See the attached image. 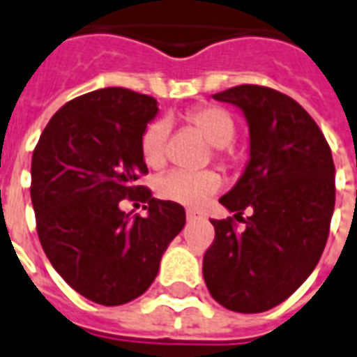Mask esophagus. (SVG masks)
<instances>
[{
	"instance_id": "esophagus-1",
	"label": "esophagus",
	"mask_w": 357,
	"mask_h": 357,
	"mask_svg": "<svg viewBox=\"0 0 357 357\" xmlns=\"http://www.w3.org/2000/svg\"><path fill=\"white\" fill-rule=\"evenodd\" d=\"M198 218H202V215L198 211H195V209H187V220H198Z\"/></svg>"
}]
</instances>
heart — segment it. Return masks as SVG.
Returning <instances> with one entry per match:
<instances>
[{
  "label": "heart",
  "instance_id": "1",
  "mask_svg": "<svg viewBox=\"0 0 357 357\" xmlns=\"http://www.w3.org/2000/svg\"><path fill=\"white\" fill-rule=\"evenodd\" d=\"M187 128L195 129L213 146V155L222 167H229L235 161V150L231 142L237 133V123L234 116L224 107L206 103L189 109L183 114ZM168 122L155 120L144 129L140 137V153L150 168H159L167 161ZM222 179L215 170H170L157 181V190L167 200L185 204V206H200L207 196L215 195L220 189Z\"/></svg>",
  "mask_w": 357,
  "mask_h": 357
}]
</instances>
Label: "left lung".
Returning <instances> with one entry per match:
<instances>
[{
  "label": "left lung",
  "mask_w": 357,
  "mask_h": 357,
  "mask_svg": "<svg viewBox=\"0 0 357 357\" xmlns=\"http://www.w3.org/2000/svg\"><path fill=\"white\" fill-rule=\"evenodd\" d=\"M213 98L243 109L248 120V167L220 204L237 220L246 208L250 217L243 231L231 217L211 218L215 241L204 255V280L226 310L261 313L287 300L324 252L335 206L332 150L287 94L238 85Z\"/></svg>",
  "instance_id": "left-lung-1"
}]
</instances>
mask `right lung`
I'll use <instances>...</instances> for the list:
<instances>
[{"mask_svg": "<svg viewBox=\"0 0 357 357\" xmlns=\"http://www.w3.org/2000/svg\"><path fill=\"white\" fill-rule=\"evenodd\" d=\"M159 111L146 94L109 86L70 100L53 114L31 161L36 234L53 268L81 296L128 304L155 280L185 209L151 198L137 181L148 174L140 137ZM146 201L128 217L120 199Z\"/></svg>", "mask_w": 357, "mask_h": 357, "instance_id": "add662e5", "label": "right lung"}]
</instances>
